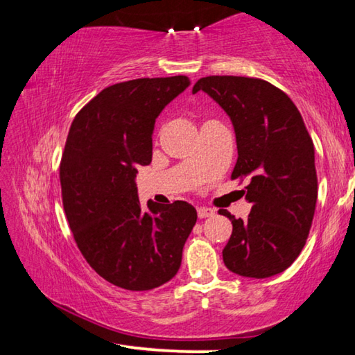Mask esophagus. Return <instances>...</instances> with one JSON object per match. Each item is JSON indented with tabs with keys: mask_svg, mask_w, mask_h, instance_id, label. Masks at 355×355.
I'll return each instance as SVG.
<instances>
[{
	"mask_svg": "<svg viewBox=\"0 0 355 355\" xmlns=\"http://www.w3.org/2000/svg\"><path fill=\"white\" fill-rule=\"evenodd\" d=\"M213 214H214V209H211V208H207V207L197 208V216H199L200 219L209 218V216H213Z\"/></svg>",
	"mask_w": 355,
	"mask_h": 355,
	"instance_id": "1",
	"label": "esophagus"
}]
</instances>
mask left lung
<instances>
[{"label":"left lung","mask_w":355,"mask_h":355,"mask_svg":"<svg viewBox=\"0 0 355 355\" xmlns=\"http://www.w3.org/2000/svg\"><path fill=\"white\" fill-rule=\"evenodd\" d=\"M208 94L230 117L238 159L232 180L249 178V218L227 209L233 230L222 250L232 272L266 279L284 272L307 241L318 199L315 147L302 116L271 83L248 76H205L192 94Z\"/></svg>","instance_id":"8db88e82"}]
</instances>
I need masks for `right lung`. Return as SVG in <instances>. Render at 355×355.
Listing matches in <instances>:
<instances>
[{"label":"right lung","mask_w":355,"mask_h":355,"mask_svg":"<svg viewBox=\"0 0 355 355\" xmlns=\"http://www.w3.org/2000/svg\"><path fill=\"white\" fill-rule=\"evenodd\" d=\"M189 84L183 75L112 84L69 130L59 178L70 230L94 271L123 290L169 282L196 225L188 202H152L144 209L135 182L137 166L152 163L156 117Z\"/></svg>","instance_id":"obj_1"}]
</instances>
